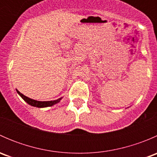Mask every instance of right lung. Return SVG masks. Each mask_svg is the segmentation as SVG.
I'll use <instances>...</instances> for the list:
<instances>
[{"instance_id": "obj_1", "label": "right lung", "mask_w": 157, "mask_h": 157, "mask_svg": "<svg viewBox=\"0 0 157 157\" xmlns=\"http://www.w3.org/2000/svg\"><path fill=\"white\" fill-rule=\"evenodd\" d=\"M17 93L23 98V100L25 102H27L28 104L32 106H34V107H38V108H45V107H48V106H52L54 105L55 104L58 103V102L61 101V99H62V97L60 98V99H56V100H53V101H37V100H34L33 99H30V98L27 97V96H24L23 94H22L20 91L17 90Z\"/></svg>"}]
</instances>
